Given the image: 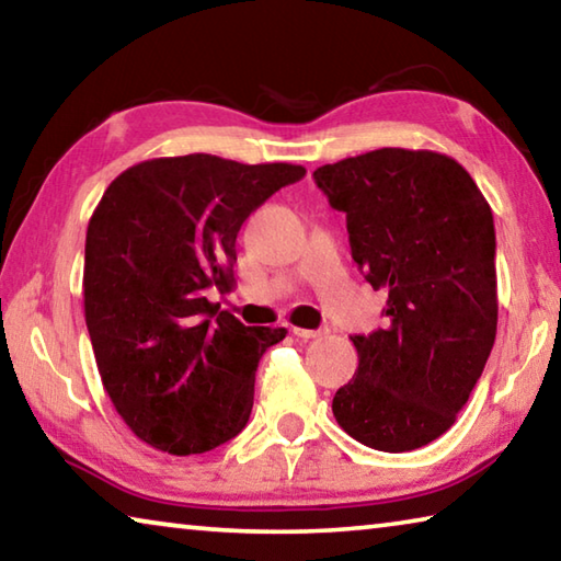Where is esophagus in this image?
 <instances>
[{"label": "esophagus", "mask_w": 561, "mask_h": 561, "mask_svg": "<svg viewBox=\"0 0 561 561\" xmlns=\"http://www.w3.org/2000/svg\"><path fill=\"white\" fill-rule=\"evenodd\" d=\"M291 334H294V336H299V339H317V336L324 334V331H317V329H299V327H294V329H291Z\"/></svg>", "instance_id": "1"}]
</instances>
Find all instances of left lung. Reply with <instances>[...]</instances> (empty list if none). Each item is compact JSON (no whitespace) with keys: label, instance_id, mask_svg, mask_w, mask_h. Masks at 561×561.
<instances>
[{"label":"left lung","instance_id":"8db88e82","mask_svg":"<svg viewBox=\"0 0 561 561\" xmlns=\"http://www.w3.org/2000/svg\"><path fill=\"white\" fill-rule=\"evenodd\" d=\"M314 180L346 215L366 282L388 291V324L351 336L358 368L331 411L368 448H423L455 423L495 344L490 205L458 160L433 150H371L317 168Z\"/></svg>","mask_w":561,"mask_h":561}]
</instances>
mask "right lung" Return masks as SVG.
Instances as JSON below:
<instances>
[{
    "label": "right lung",
    "mask_w": 561,
    "mask_h": 561,
    "mask_svg": "<svg viewBox=\"0 0 561 561\" xmlns=\"http://www.w3.org/2000/svg\"><path fill=\"white\" fill-rule=\"evenodd\" d=\"M301 165L153 158L106 187L87 230L83 311L103 388L140 440L197 455L252 413L254 371L287 329L244 327L205 297L234 284L237 232Z\"/></svg>",
    "instance_id": "add662e5"
}]
</instances>
